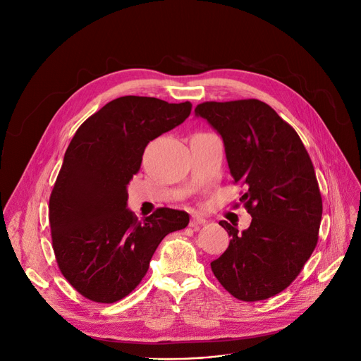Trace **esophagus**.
I'll use <instances>...</instances> for the list:
<instances>
[{"mask_svg":"<svg viewBox=\"0 0 361 361\" xmlns=\"http://www.w3.org/2000/svg\"><path fill=\"white\" fill-rule=\"evenodd\" d=\"M207 221L203 218V216H200V215H193L192 216V219H190V226H193V228H197V226H200V225H203V224H206Z\"/></svg>","mask_w":361,"mask_h":361,"instance_id":"esophagus-1","label":"esophagus"}]
</instances>
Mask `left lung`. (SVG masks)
I'll list each match as a JSON object with an SVG mask.
<instances>
[{
	"instance_id": "8db88e82",
	"label": "left lung",
	"mask_w": 361,
	"mask_h": 361,
	"mask_svg": "<svg viewBox=\"0 0 361 361\" xmlns=\"http://www.w3.org/2000/svg\"><path fill=\"white\" fill-rule=\"evenodd\" d=\"M195 116L221 136L230 173L247 185L241 196L247 230L221 221L228 249L211 263L221 286L243 301L286 290L312 256L322 219L314 168L297 131L257 99L204 102Z\"/></svg>"
}]
</instances>
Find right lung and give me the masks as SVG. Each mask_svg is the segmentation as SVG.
Wrapping results in <instances>:
<instances>
[{"label":"right lung","mask_w":361,"mask_h":361,"mask_svg":"<svg viewBox=\"0 0 361 361\" xmlns=\"http://www.w3.org/2000/svg\"><path fill=\"white\" fill-rule=\"evenodd\" d=\"M190 112V102L121 97L75 131L51 193L49 224L59 267L86 298L116 302L128 295L164 237L188 225L187 212L169 207L137 221L127 207V187L147 143Z\"/></svg>","instance_id":"obj_1"}]
</instances>
